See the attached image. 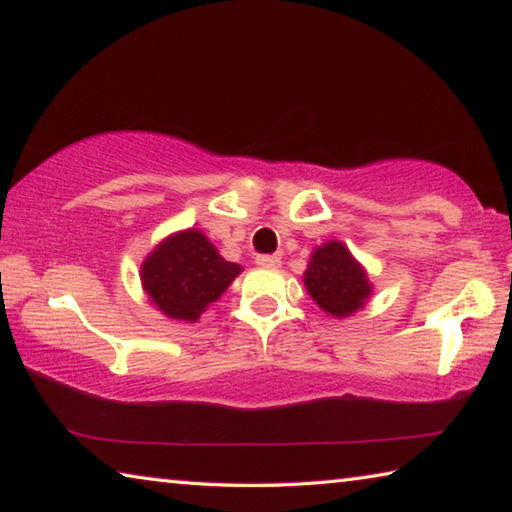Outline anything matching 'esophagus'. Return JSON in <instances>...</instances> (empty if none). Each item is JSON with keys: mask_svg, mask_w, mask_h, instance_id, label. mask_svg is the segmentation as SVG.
I'll list each match as a JSON object with an SVG mask.
<instances>
[{"mask_svg": "<svg viewBox=\"0 0 512 512\" xmlns=\"http://www.w3.org/2000/svg\"><path fill=\"white\" fill-rule=\"evenodd\" d=\"M255 264L262 266V268H277V266H280V257H277V255H257Z\"/></svg>", "mask_w": 512, "mask_h": 512, "instance_id": "obj_1", "label": "esophagus"}]
</instances>
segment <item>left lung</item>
<instances>
[{
	"instance_id": "obj_1",
	"label": "left lung",
	"mask_w": 512,
	"mask_h": 512,
	"mask_svg": "<svg viewBox=\"0 0 512 512\" xmlns=\"http://www.w3.org/2000/svg\"><path fill=\"white\" fill-rule=\"evenodd\" d=\"M309 296L332 316H350L370 296L368 277L341 241L318 246L305 271Z\"/></svg>"
}]
</instances>
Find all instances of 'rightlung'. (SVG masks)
<instances>
[{"label": "right lung", "mask_w": 512, "mask_h": 512, "mask_svg": "<svg viewBox=\"0 0 512 512\" xmlns=\"http://www.w3.org/2000/svg\"><path fill=\"white\" fill-rule=\"evenodd\" d=\"M239 271L241 266L225 262L203 232L187 230L162 241L146 257L142 282L164 316L192 323L219 300Z\"/></svg>", "instance_id": "add662e5"}]
</instances>
